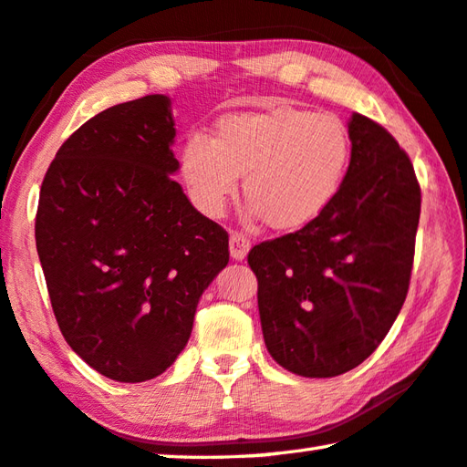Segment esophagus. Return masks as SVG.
Listing matches in <instances>:
<instances>
[{
  "instance_id": "1",
  "label": "esophagus",
  "mask_w": 467,
  "mask_h": 467,
  "mask_svg": "<svg viewBox=\"0 0 467 467\" xmlns=\"http://www.w3.org/2000/svg\"><path fill=\"white\" fill-rule=\"evenodd\" d=\"M228 246H231V257L236 259V261H243L246 257V253H249L251 241L246 239L243 233H236L234 231L231 234V243H228Z\"/></svg>"
}]
</instances>
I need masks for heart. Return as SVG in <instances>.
Masks as SVG:
<instances>
[{"mask_svg": "<svg viewBox=\"0 0 467 467\" xmlns=\"http://www.w3.org/2000/svg\"><path fill=\"white\" fill-rule=\"evenodd\" d=\"M350 135L332 115L277 105L216 123L214 140L192 135L182 173L202 213L223 214L244 173L253 214L279 231L309 224L332 204L350 166Z\"/></svg>", "mask_w": 467, "mask_h": 467, "instance_id": "heart-1", "label": "heart"}]
</instances>
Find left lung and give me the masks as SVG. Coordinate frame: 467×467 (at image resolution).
Instances as JSON below:
<instances>
[{
    "instance_id": "left-lung-1",
    "label": "left lung",
    "mask_w": 467,
    "mask_h": 467,
    "mask_svg": "<svg viewBox=\"0 0 467 467\" xmlns=\"http://www.w3.org/2000/svg\"><path fill=\"white\" fill-rule=\"evenodd\" d=\"M350 166L316 221L249 251L265 346L283 368L330 379L385 340L405 304L421 188L405 150L372 119L348 123Z\"/></svg>"
}]
</instances>
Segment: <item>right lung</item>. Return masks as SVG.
<instances>
[{"label":"right lung","instance_id":"add662e5","mask_svg":"<svg viewBox=\"0 0 467 467\" xmlns=\"http://www.w3.org/2000/svg\"><path fill=\"white\" fill-rule=\"evenodd\" d=\"M170 99L109 107L46 171L36 249L64 340L88 367L143 382L184 350L200 296L228 263V233L171 178Z\"/></svg>","mask_w":467,"mask_h":467}]
</instances>
